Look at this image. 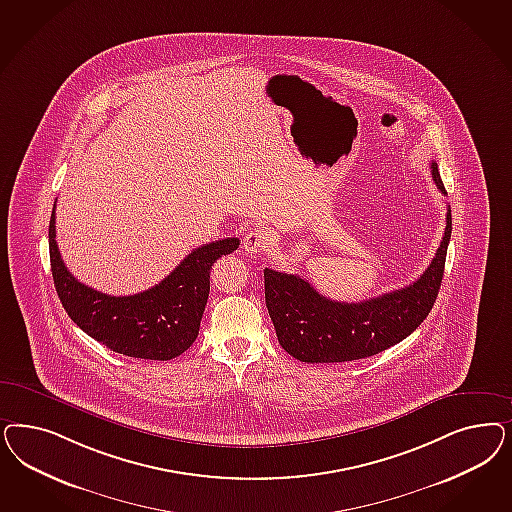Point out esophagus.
<instances>
[{
  "label": "esophagus",
  "mask_w": 512,
  "mask_h": 512,
  "mask_svg": "<svg viewBox=\"0 0 512 512\" xmlns=\"http://www.w3.org/2000/svg\"><path fill=\"white\" fill-rule=\"evenodd\" d=\"M269 245V233L262 230V228H254V230L248 231L243 239V248L247 254H262L265 247Z\"/></svg>",
  "instance_id": "1"
}]
</instances>
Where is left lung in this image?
Instances as JSON below:
<instances>
[{"instance_id":"8db88e82","label":"left lung","mask_w":512,"mask_h":512,"mask_svg":"<svg viewBox=\"0 0 512 512\" xmlns=\"http://www.w3.org/2000/svg\"><path fill=\"white\" fill-rule=\"evenodd\" d=\"M431 177L446 194L437 164ZM452 215L428 269L413 284L358 303L324 297L297 275L265 269V305L281 347L299 362H352L375 356L409 337L428 316L445 273Z\"/></svg>"}]
</instances>
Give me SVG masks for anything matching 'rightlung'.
Instances as JSON below:
<instances>
[{"label": "right lung", "mask_w": 512, "mask_h": 512, "mask_svg": "<svg viewBox=\"0 0 512 512\" xmlns=\"http://www.w3.org/2000/svg\"><path fill=\"white\" fill-rule=\"evenodd\" d=\"M56 209V207H54ZM56 216L49 226L50 267L69 318L113 352L141 360H173L192 347L218 258L239 248L237 237L192 250L164 281L141 294L109 296L77 281L56 245Z\"/></svg>", "instance_id": "obj_1"}]
</instances>
